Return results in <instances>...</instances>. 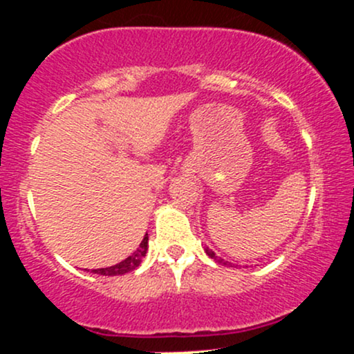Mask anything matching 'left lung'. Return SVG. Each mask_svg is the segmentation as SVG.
<instances>
[{
    "mask_svg": "<svg viewBox=\"0 0 354 354\" xmlns=\"http://www.w3.org/2000/svg\"><path fill=\"white\" fill-rule=\"evenodd\" d=\"M206 254H208L209 256V258H213L214 259V261H216V263H219V265H223V266H234L233 265V263H230V261H225V259H223V258H219V256H216V254H214V251H211L209 250V248H206Z\"/></svg>",
    "mask_w": 354,
    "mask_h": 354,
    "instance_id": "left-lung-1",
    "label": "left lung"
}]
</instances>
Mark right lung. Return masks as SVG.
I'll return each instance as SVG.
<instances>
[{
	"mask_svg": "<svg viewBox=\"0 0 354 354\" xmlns=\"http://www.w3.org/2000/svg\"><path fill=\"white\" fill-rule=\"evenodd\" d=\"M146 251H148V233L145 234L143 241L138 250L133 253L131 256L123 259L121 263H118L115 266H109V268H100V270H93V273H98L103 276H118V274H124V273H131L135 271L138 266L141 265L143 258L146 256Z\"/></svg>",
	"mask_w": 354,
	"mask_h": 354,
	"instance_id": "add662e5",
	"label": "right lung"
}]
</instances>
